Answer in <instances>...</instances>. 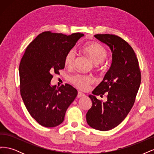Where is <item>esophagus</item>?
<instances>
[{
	"label": "esophagus",
	"mask_w": 154,
	"mask_h": 154,
	"mask_svg": "<svg viewBox=\"0 0 154 154\" xmlns=\"http://www.w3.org/2000/svg\"><path fill=\"white\" fill-rule=\"evenodd\" d=\"M83 96H85V94H83V93H82V92H78V95H77L78 97H83Z\"/></svg>",
	"instance_id": "34e87169"
}]
</instances>
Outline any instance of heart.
<instances>
[{"instance_id": "b5f03b06", "label": "heart", "mask_w": 154, "mask_h": 154, "mask_svg": "<svg viewBox=\"0 0 154 154\" xmlns=\"http://www.w3.org/2000/svg\"><path fill=\"white\" fill-rule=\"evenodd\" d=\"M83 51L94 61L96 69L101 67V63L108 57L107 49L101 44L97 42H88L83 46ZM76 58V51L74 48L69 49L65 56V66L69 68L74 66ZM71 81L72 84L81 90H86L94 82V78L89 75L76 74L71 77Z\"/></svg>"}]
</instances>
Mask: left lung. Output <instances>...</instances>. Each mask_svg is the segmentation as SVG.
Returning <instances> with one entry per match:
<instances>
[{
  "label": "left lung",
  "mask_w": 154,
  "mask_h": 154,
  "mask_svg": "<svg viewBox=\"0 0 154 154\" xmlns=\"http://www.w3.org/2000/svg\"><path fill=\"white\" fill-rule=\"evenodd\" d=\"M94 36L109 45L112 53L111 67L92 94H107L102 102L90 95L92 105L86 114L91 127L106 131L117 127L134 104L141 84V75L137 57L132 48L122 38L114 35L97 34Z\"/></svg>",
  "instance_id": "8db88e82"
}]
</instances>
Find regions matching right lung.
Segmentation results:
<instances>
[{"label":"right lung","instance_id":"right-lung-1","mask_svg":"<svg viewBox=\"0 0 154 154\" xmlns=\"http://www.w3.org/2000/svg\"><path fill=\"white\" fill-rule=\"evenodd\" d=\"M45 31L27 46L20 63V95L27 111L40 125L54 127L61 124L78 91L67 84L51 86L53 73L64 69L67 51L83 36Z\"/></svg>","mask_w":154,"mask_h":154}]
</instances>
